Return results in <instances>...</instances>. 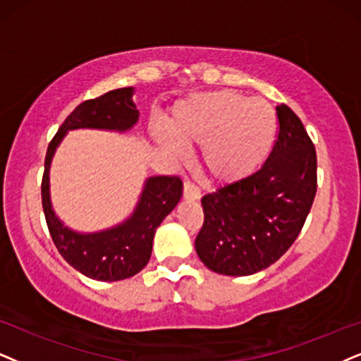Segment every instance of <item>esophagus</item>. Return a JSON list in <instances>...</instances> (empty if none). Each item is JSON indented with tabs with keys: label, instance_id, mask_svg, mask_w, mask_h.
<instances>
[{
	"label": "esophagus",
	"instance_id": "esophagus-1",
	"mask_svg": "<svg viewBox=\"0 0 361 361\" xmlns=\"http://www.w3.org/2000/svg\"><path fill=\"white\" fill-rule=\"evenodd\" d=\"M200 190L196 188L195 185L191 183H185L183 186V198L185 200H191V202H196V200H200Z\"/></svg>",
	"mask_w": 361,
	"mask_h": 361
}]
</instances>
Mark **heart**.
<instances>
[{"label": "heart", "mask_w": 361, "mask_h": 361, "mask_svg": "<svg viewBox=\"0 0 361 361\" xmlns=\"http://www.w3.org/2000/svg\"><path fill=\"white\" fill-rule=\"evenodd\" d=\"M166 128L176 140L158 133L159 143L171 153H180L178 142L202 148L200 170L221 186L252 178L271 157L278 140V116L271 104L231 90L181 99L168 115Z\"/></svg>", "instance_id": "1"}]
</instances>
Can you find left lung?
I'll use <instances>...</instances> for the list:
<instances>
[{"label": "left lung", "mask_w": 361, "mask_h": 361, "mask_svg": "<svg viewBox=\"0 0 361 361\" xmlns=\"http://www.w3.org/2000/svg\"><path fill=\"white\" fill-rule=\"evenodd\" d=\"M278 140L252 178L202 198L204 223L195 250L204 267L248 276L280 259L300 235L317 195V153L303 123L276 106Z\"/></svg>", "instance_id": "obj_1"}]
</instances>
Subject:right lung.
Listing matches in <instances>:
<instances>
[{
    "mask_svg": "<svg viewBox=\"0 0 361 361\" xmlns=\"http://www.w3.org/2000/svg\"><path fill=\"white\" fill-rule=\"evenodd\" d=\"M133 94V86H128L108 91L103 97L78 104L59 126L44 159L41 200L49 235L61 257L75 270L98 281L125 280L135 276L147 267L152 257L154 231L180 202L183 195V183L178 176H149L145 180L133 213L126 220L106 230L81 233L66 226L54 213L49 191V168L54 153L68 131H130L140 118Z\"/></svg>",
    "mask_w": 361,
    "mask_h": 361,
    "instance_id": "obj_1",
    "label": "right lung"
}]
</instances>
